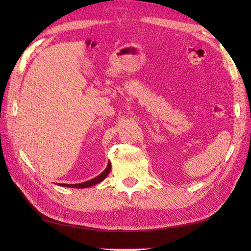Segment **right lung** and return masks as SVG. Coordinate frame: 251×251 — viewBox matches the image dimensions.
<instances>
[{
	"label": "right lung",
	"mask_w": 251,
	"mask_h": 251,
	"mask_svg": "<svg viewBox=\"0 0 251 251\" xmlns=\"http://www.w3.org/2000/svg\"><path fill=\"white\" fill-rule=\"evenodd\" d=\"M110 170H111V163L109 162L108 166L103 170L102 173H101L97 177L92 179V180H88L86 182H82V183H75V184H66V183H59L58 185L60 186H66V188H75V189H84V188H89V186H93L97 183H100L101 181L104 180L106 178V176L110 174Z\"/></svg>",
	"instance_id": "1"
}]
</instances>
